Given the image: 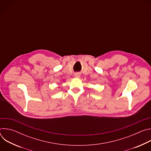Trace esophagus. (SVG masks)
I'll use <instances>...</instances> for the list:
<instances>
[{
    "mask_svg": "<svg viewBox=\"0 0 151 151\" xmlns=\"http://www.w3.org/2000/svg\"><path fill=\"white\" fill-rule=\"evenodd\" d=\"M75 77L76 78H79L80 77V74L79 73H76L75 74Z\"/></svg>",
    "mask_w": 151,
    "mask_h": 151,
    "instance_id": "34e87169",
    "label": "esophagus"
}]
</instances>
